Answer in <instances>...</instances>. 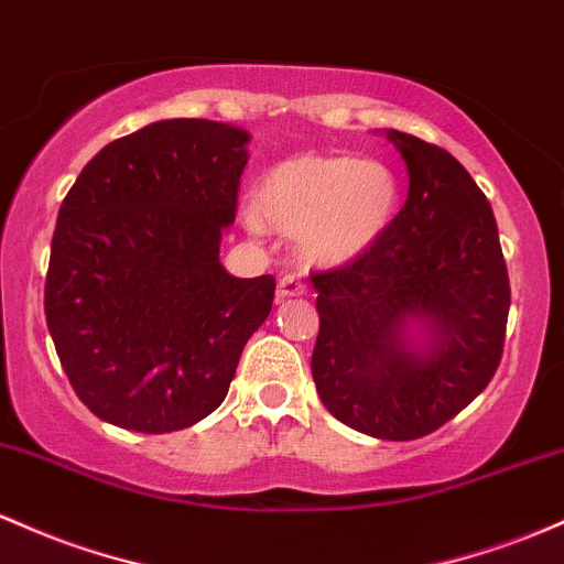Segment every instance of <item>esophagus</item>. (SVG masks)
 Returning a JSON list of instances; mask_svg holds the SVG:
<instances>
[{
	"label": "esophagus",
	"mask_w": 564,
	"mask_h": 564,
	"mask_svg": "<svg viewBox=\"0 0 564 564\" xmlns=\"http://www.w3.org/2000/svg\"><path fill=\"white\" fill-rule=\"evenodd\" d=\"M306 282L299 274H282L280 284H276V295L280 299H295V295H306Z\"/></svg>",
	"instance_id": "1"
}]
</instances>
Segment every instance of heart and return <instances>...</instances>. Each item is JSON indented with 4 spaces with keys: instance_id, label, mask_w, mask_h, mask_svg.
<instances>
[{
    "instance_id": "heart-1",
    "label": "heart",
    "mask_w": 564,
    "mask_h": 564,
    "mask_svg": "<svg viewBox=\"0 0 564 564\" xmlns=\"http://www.w3.org/2000/svg\"><path fill=\"white\" fill-rule=\"evenodd\" d=\"M402 188L394 170L359 156H293L265 170L258 183L252 231L263 224L301 237L308 261L338 265L370 250L394 224Z\"/></svg>"
}]
</instances>
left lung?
<instances>
[{
  "instance_id": "left-lung-1",
  "label": "left lung",
  "mask_w": 564,
  "mask_h": 564,
  "mask_svg": "<svg viewBox=\"0 0 564 564\" xmlns=\"http://www.w3.org/2000/svg\"><path fill=\"white\" fill-rule=\"evenodd\" d=\"M408 162V202L357 261L312 274L319 335L312 376L346 426L408 442L436 432L496 376L509 271L496 215L440 145L391 130ZM424 346L409 340V322Z\"/></svg>"
}]
</instances>
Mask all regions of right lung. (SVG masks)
I'll list each match as a JSON object with an SVG mask.
<instances>
[{
    "label": "right lung",
    "instance_id": "add662e5",
    "mask_svg": "<svg viewBox=\"0 0 564 564\" xmlns=\"http://www.w3.org/2000/svg\"><path fill=\"white\" fill-rule=\"evenodd\" d=\"M250 135L162 119L100 149L58 213L44 314L74 391L100 421L181 432L229 394L271 312V274L220 265Z\"/></svg>",
    "mask_w": 564,
    "mask_h": 564
}]
</instances>
